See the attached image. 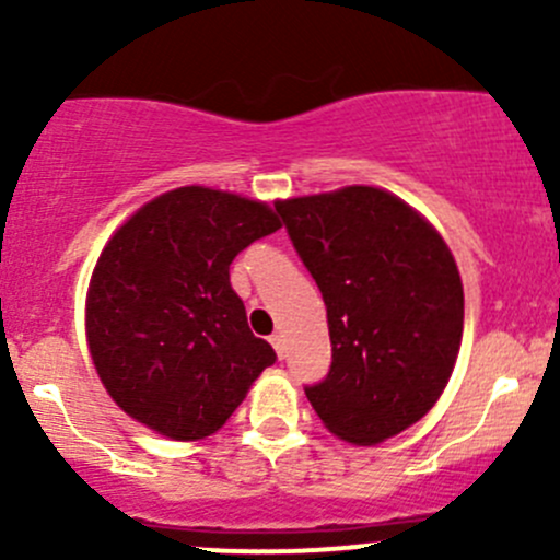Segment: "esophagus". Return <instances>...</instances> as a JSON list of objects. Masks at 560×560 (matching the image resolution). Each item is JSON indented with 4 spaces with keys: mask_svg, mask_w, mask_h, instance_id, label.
Listing matches in <instances>:
<instances>
[{
    "mask_svg": "<svg viewBox=\"0 0 560 560\" xmlns=\"http://www.w3.org/2000/svg\"><path fill=\"white\" fill-rule=\"evenodd\" d=\"M270 343H273L276 354H279V358H284V336H281V332H273V336H270Z\"/></svg>",
    "mask_w": 560,
    "mask_h": 560,
    "instance_id": "34e87169",
    "label": "esophagus"
}]
</instances>
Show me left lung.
<instances>
[{"label": "left lung", "mask_w": 560, "mask_h": 560, "mask_svg": "<svg viewBox=\"0 0 560 560\" xmlns=\"http://www.w3.org/2000/svg\"><path fill=\"white\" fill-rule=\"evenodd\" d=\"M327 306L330 371L306 387L330 433L380 444L431 411L455 369L463 284L442 235L376 186L281 200Z\"/></svg>", "instance_id": "left-lung-1"}]
</instances>
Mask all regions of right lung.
Here are the masks:
<instances>
[{"instance_id": "right-lung-1", "label": "right lung", "mask_w": 560, "mask_h": 560, "mask_svg": "<svg viewBox=\"0 0 560 560\" xmlns=\"http://www.w3.org/2000/svg\"><path fill=\"white\" fill-rule=\"evenodd\" d=\"M265 202L180 186L145 202L97 259L86 298L94 369L110 398L175 442L211 436L276 352L248 330L230 262L276 233Z\"/></svg>"}]
</instances>
